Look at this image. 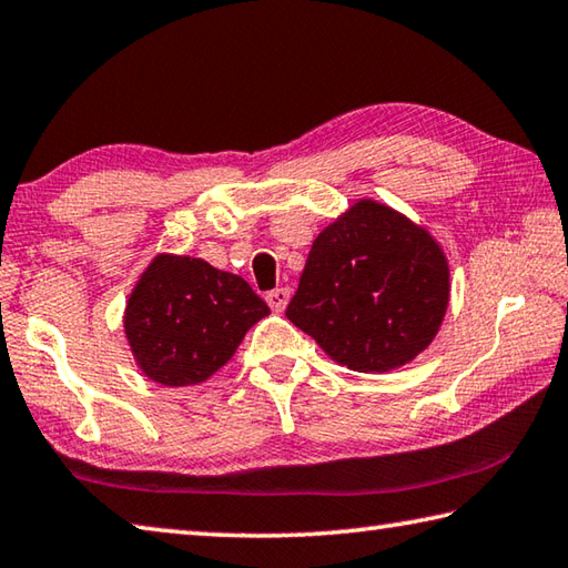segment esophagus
<instances>
[{
  "label": "esophagus",
  "mask_w": 568,
  "mask_h": 568,
  "mask_svg": "<svg viewBox=\"0 0 568 568\" xmlns=\"http://www.w3.org/2000/svg\"><path fill=\"white\" fill-rule=\"evenodd\" d=\"M265 301H267V305L273 307L275 313H283L287 301H291V287H275V291H271V293L265 295Z\"/></svg>",
  "instance_id": "1"
}]
</instances>
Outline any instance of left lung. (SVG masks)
Returning <instances> with one entry per match:
<instances>
[{"label":"left lung","mask_w":568,"mask_h":568,"mask_svg":"<svg viewBox=\"0 0 568 568\" xmlns=\"http://www.w3.org/2000/svg\"><path fill=\"white\" fill-rule=\"evenodd\" d=\"M449 305L442 245L407 215L359 199L313 241L287 320L355 373L425 353Z\"/></svg>","instance_id":"obj_1"}]
</instances>
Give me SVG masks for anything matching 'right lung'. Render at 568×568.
<instances>
[{
  "label": "right lung",
  "instance_id": "add662e5",
  "mask_svg": "<svg viewBox=\"0 0 568 568\" xmlns=\"http://www.w3.org/2000/svg\"><path fill=\"white\" fill-rule=\"evenodd\" d=\"M267 313L241 275L159 253L133 285L123 333L143 375L163 387H191L219 373Z\"/></svg>",
  "mask_w": 568,
  "mask_h": 568
}]
</instances>
